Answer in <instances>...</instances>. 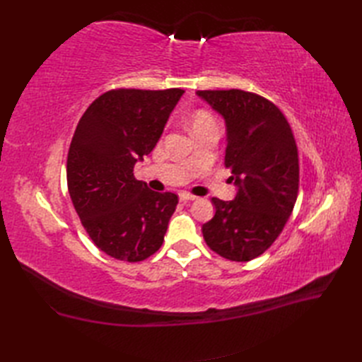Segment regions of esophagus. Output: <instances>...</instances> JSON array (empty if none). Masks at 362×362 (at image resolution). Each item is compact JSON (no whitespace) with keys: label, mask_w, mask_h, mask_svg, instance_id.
<instances>
[{"label":"esophagus","mask_w":362,"mask_h":362,"mask_svg":"<svg viewBox=\"0 0 362 362\" xmlns=\"http://www.w3.org/2000/svg\"><path fill=\"white\" fill-rule=\"evenodd\" d=\"M198 199L194 194H190L187 192H180V201H194Z\"/></svg>","instance_id":"34e87169"}]
</instances>
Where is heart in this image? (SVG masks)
<instances>
[{
	"label": "heart",
	"instance_id": "heart-1",
	"mask_svg": "<svg viewBox=\"0 0 362 362\" xmlns=\"http://www.w3.org/2000/svg\"><path fill=\"white\" fill-rule=\"evenodd\" d=\"M202 124H214V119L205 112H198L193 117V127L194 125H202Z\"/></svg>",
	"mask_w": 362,
	"mask_h": 362
}]
</instances>
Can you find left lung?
<instances>
[{
    "label": "left lung",
    "instance_id": "left-lung-1",
    "mask_svg": "<svg viewBox=\"0 0 362 362\" xmlns=\"http://www.w3.org/2000/svg\"><path fill=\"white\" fill-rule=\"evenodd\" d=\"M225 119V166L237 185L233 201L213 198L202 225L205 243L231 261H250L282 233L299 192L298 145L290 124L266 98L238 89L196 92Z\"/></svg>",
    "mask_w": 362,
    "mask_h": 362
}]
</instances>
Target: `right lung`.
<instances>
[{
  "mask_svg": "<svg viewBox=\"0 0 362 362\" xmlns=\"http://www.w3.org/2000/svg\"><path fill=\"white\" fill-rule=\"evenodd\" d=\"M182 89L108 90L89 105L68 152V189L92 242L120 261H144L160 249L175 193H157L134 177L156 148Z\"/></svg>",
  "mask_w": 362,
  "mask_h": 362,
  "instance_id": "add662e5",
  "label": "right lung"
}]
</instances>
